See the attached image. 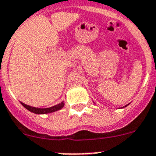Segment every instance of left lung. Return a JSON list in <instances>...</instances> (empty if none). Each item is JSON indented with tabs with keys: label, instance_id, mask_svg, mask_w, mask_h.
Wrapping results in <instances>:
<instances>
[{
	"label": "left lung",
	"instance_id": "left-lung-1",
	"mask_svg": "<svg viewBox=\"0 0 156 156\" xmlns=\"http://www.w3.org/2000/svg\"><path fill=\"white\" fill-rule=\"evenodd\" d=\"M128 105H129V104H128ZM128 105H126V106H124V107H126V106H127ZM124 107H122V108H124Z\"/></svg>",
	"mask_w": 156,
	"mask_h": 156
}]
</instances>
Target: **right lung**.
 I'll list each match as a JSON object with an SVG mask.
<instances>
[{
    "instance_id": "right-lung-1",
    "label": "right lung",
    "mask_w": 156,
    "mask_h": 156,
    "mask_svg": "<svg viewBox=\"0 0 156 156\" xmlns=\"http://www.w3.org/2000/svg\"><path fill=\"white\" fill-rule=\"evenodd\" d=\"M21 104L24 106L27 110H28L30 112L34 113V114H50V113L55 112L57 110H59L62 108L65 105L64 102H62L59 104L56 105V106H51V107H49V108H38V107H33V106H28V105L25 104L23 102H21Z\"/></svg>"
}]
</instances>
